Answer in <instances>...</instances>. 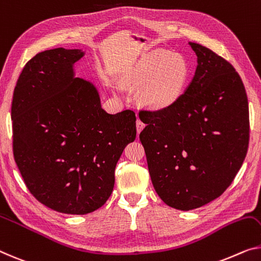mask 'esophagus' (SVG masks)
Segmentation results:
<instances>
[{"mask_svg":"<svg viewBox=\"0 0 261 261\" xmlns=\"http://www.w3.org/2000/svg\"><path fill=\"white\" fill-rule=\"evenodd\" d=\"M136 126H137V132L139 134V132H141L144 129V126H145V125H144V123L138 118L137 122H136Z\"/></svg>","mask_w":261,"mask_h":261,"instance_id":"1","label":"esophagus"}]
</instances>
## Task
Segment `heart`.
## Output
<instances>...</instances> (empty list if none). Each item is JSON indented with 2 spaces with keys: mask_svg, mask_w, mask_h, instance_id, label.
<instances>
[{
  "mask_svg": "<svg viewBox=\"0 0 261 261\" xmlns=\"http://www.w3.org/2000/svg\"><path fill=\"white\" fill-rule=\"evenodd\" d=\"M151 76L153 79L150 78ZM188 77V64L181 56H170L168 53H153L139 63L136 80L147 83L143 99L153 109L165 108L180 96Z\"/></svg>",
  "mask_w": 261,
  "mask_h": 261,
  "instance_id": "1",
  "label": "heart"
}]
</instances>
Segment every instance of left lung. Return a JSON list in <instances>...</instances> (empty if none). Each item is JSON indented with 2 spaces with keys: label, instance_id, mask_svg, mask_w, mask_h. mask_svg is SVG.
Instances as JSON below:
<instances>
[{
  "label": "left lung",
  "instance_id": "left-lung-1",
  "mask_svg": "<svg viewBox=\"0 0 261 261\" xmlns=\"http://www.w3.org/2000/svg\"><path fill=\"white\" fill-rule=\"evenodd\" d=\"M198 65L170 106L141 110L139 139L153 188L171 207L189 211L225 192L250 142L248 100L239 73L223 57L190 42Z\"/></svg>",
  "mask_w": 261,
  "mask_h": 261
}]
</instances>
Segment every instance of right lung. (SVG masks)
Returning a JSON list of instances; mask_svg holds the SVG:
<instances>
[{"mask_svg": "<svg viewBox=\"0 0 261 261\" xmlns=\"http://www.w3.org/2000/svg\"><path fill=\"white\" fill-rule=\"evenodd\" d=\"M84 54L56 48L24 65L11 103L14 158L27 188L46 207L87 215L106 204L136 114H108L96 88L73 79Z\"/></svg>", "mask_w": 261, "mask_h": 261, "instance_id": "right-lung-1", "label": "right lung"}]
</instances>
